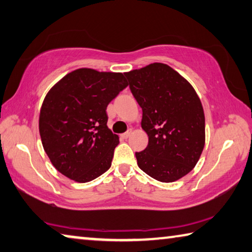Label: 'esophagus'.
Here are the masks:
<instances>
[{
  "mask_svg": "<svg viewBox=\"0 0 252 252\" xmlns=\"http://www.w3.org/2000/svg\"><path fill=\"white\" fill-rule=\"evenodd\" d=\"M130 134H131V129H129V130H127L126 133H124V134H122V137L124 138V139H126V138H128L129 136H130Z\"/></svg>",
  "mask_w": 252,
  "mask_h": 252,
  "instance_id": "34e87169",
  "label": "esophagus"
}]
</instances>
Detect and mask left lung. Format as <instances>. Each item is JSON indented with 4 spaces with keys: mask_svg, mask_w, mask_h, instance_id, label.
Masks as SVG:
<instances>
[{
    "mask_svg": "<svg viewBox=\"0 0 252 252\" xmlns=\"http://www.w3.org/2000/svg\"><path fill=\"white\" fill-rule=\"evenodd\" d=\"M143 109L148 145L136 153L138 167L161 183H173L199 160L205 146V114L187 79L170 66L153 63L125 73Z\"/></svg>",
    "mask_w": 252,
    "mask_h": 252,
    "instance_id": "8db88e82",
    "label": "left lung"
}]
</instances>
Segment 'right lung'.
Wrapping results in <instances>:
<instances>
[{"instance_id": "obj_1", "label": "right lung", "mask_w": 252, "mask_h": 252, "mask_svg": "<svg viewBox=\"0 0 252 252\" xmlns=\"http://www.w3.org/2000/svg\"><path fill=\"white\" fill-rule=\"evenodd\" d=\"M127 86L122 73L78 68L47 93L39 112V135L61 174L87 183L109 169L119 138L107 127L106 108Z\"/></svg>"}]
</instances>
